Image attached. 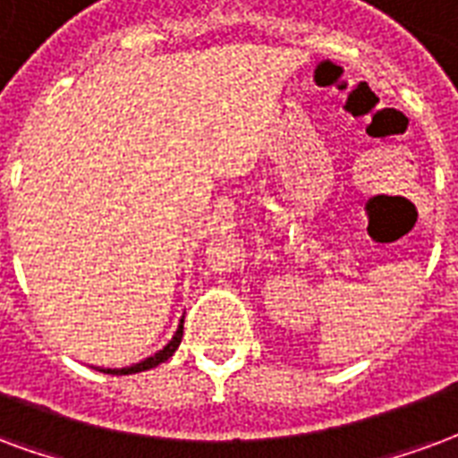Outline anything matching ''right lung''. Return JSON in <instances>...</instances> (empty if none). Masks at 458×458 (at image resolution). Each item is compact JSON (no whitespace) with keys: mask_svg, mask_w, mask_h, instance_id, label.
<instances>
[{"mask_svg":"<svg viewBox=\"0 0 458 458\" xmlns=\"http://www.w3.org/2000/svg\"><path fill=\"white\" fill-rule=\"evenodd\" d=\"M180 342H182V319H180V325H178V329H175V335L170 336V342L165 344L163 349H158L156 353H151V356H146L143 361L131 363V366H123V369H99V366H97V370H102V373H112V376H129V373H141V370L156 369L158 363L168 361L170 356L175 353V349L180 346Z\"/></svg>","mask_w":458,"mask_h":458,"instance_id":"1","label":"right lung"}]
</instances>
